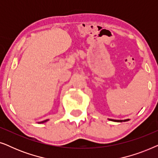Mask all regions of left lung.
Here are the masks:
<instances>
[{"mask_svg":"<svg viewBox=\"0 0 158 158\" xmlns=\"http://www.w3.org/2000/svg\"><path fill=\"white\" fill-rule=\"evenodd\" d=\"M111 121H113V122H127L129 119H125V120H115V119H109Z\"/></svg>","mask_w":158,"mask_h":158,"instance_id":"1","label":"left lung"}]
</instances>
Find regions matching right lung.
I'll list each match as a JSON object with an SVG mask.
<instances>
[{
    "label": "right lung",
    "instance_id": "add662e5",
    "mask_svg": "<svg viewBox=\"0 0 158 158\" xmlns=\"http://www.w3.org/2000/svg\"><path fill=\"white\" fill-rule=\"evenodd\" d=\"M47 121H48V120H45V121H43V122H40V123H44V122H46Z\"/></svg>",
    "mask_w": 158,
    "mask_h": 158
}]
</instances>
